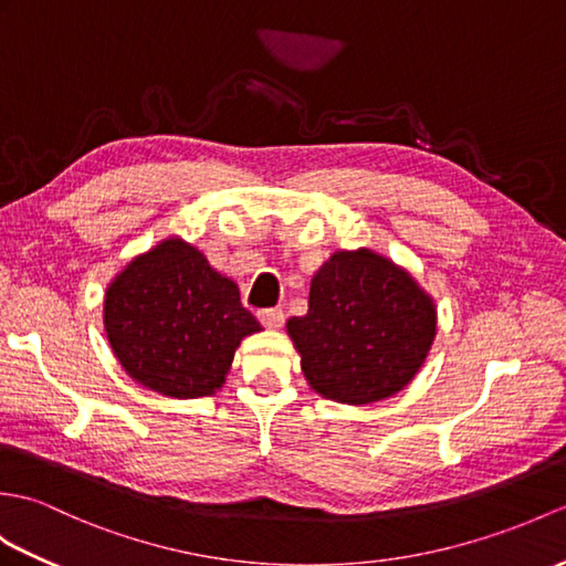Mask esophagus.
<instances>
[{"mask_svg":"<svg viewBox=\"0 0 566 566\" xmlns=\"http://www.w3.org/2000/svg\"><path fill=\"white\" fill-rule=\"evenodd\" d=\"M258 318L265 327H280L284 323V311L282 308H262V311H258Z\"/></svg>","mask_w":566,"mask_h":566,"instance_id":"1","label":"esophagus"}]
</instances>
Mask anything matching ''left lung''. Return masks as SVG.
I'll list each match as a JSON object with an SVG mask.
<instances>
[{"label": "left lung", "mask_w": 566, "mask_h": 566, "mask_svg": "<svg viewBox=\"0 0 566 566\" xmlns=\"http://www.w3.org/2000/svg\"><path fill=\"white\" fill-rule=\"evenodd\" d=\"M286 331L315 392L366 405L410 384L437 335V311L390 260L343 251L315 274L308 313Z\"/></svg>", "instance_id": "1"}]
</instances>
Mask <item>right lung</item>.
<instances>
[{
	"label": "right lung",
	"mask_w": 566,
	"mask_h": 566,
	"mask_svg": "<svg viewBox=\"0 0 566 566\" xmlns=\"http://www.w3.org/2000/svg\"><path fill=\"white\" fill-rule=\"evenodd\" d=\"M103 321L123 369L168 398L212 396L241 339L260 331L239 286L178 239L117 274L105 292Z\"/></svg>",
	"instance_id": "add662e5"
}]
</instances>
